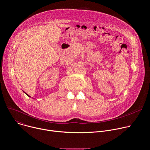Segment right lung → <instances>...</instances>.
<instances>
[{"label":"right lung","instance_id":"add662e5","mask_svg":"<svg viewBox=\"0 0 150 150\" xmlns=\"http://www.w3.org/2000/svg\"><path fill=\"white\" fill-rule=\"evenodd\" d=\"M27 96H28V97H30V96H28V94H27Z\"/></svg>","mask_w":150,"mask_h":150}]
</instances>
